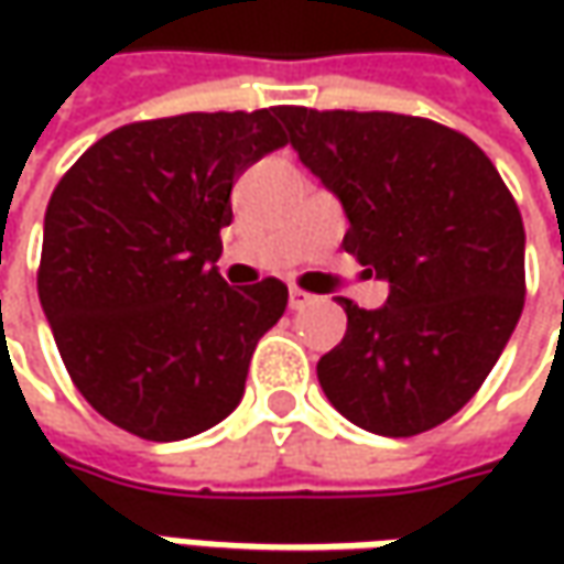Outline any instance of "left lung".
<instances>
[{
  "label": "left lung",
  "mask_w": 564,
  "mask_h": 564,
  "mask_svg": "<svg viewBox=\"0 0 564 564\" xmlns=\"http://www.w3.org/2000/svg\"><path fill=\"white\" fill-rule=\"evenodd\" d=\"M279 143L270 112H187L106 134L55 185L36 292L77 392L175 443L238 408L289 289L219 267L231 182Z\"/></svg>",
  "instance_id": "8db88e82"
}]
</instances>
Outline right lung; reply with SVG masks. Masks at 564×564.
I'll use <instances>...</instances> for the list:
<instances>
[{
  "instance_id": "right-lung-1",
  "label": "right lung",
  "mask_w": 564,
  "mask_h": 564,
  "mask_svg": "<svg viewBox=\"0 0 564 564\" xmlns=\"http://www.w3.org/2000/svg\"><path fill=\"white\" fill-rule=\"evenodd\" d=\"M348 216L345 253L389 282L348 304L316 364L326 399L379 436H417L484 386L524 307V223L462 131L395 112H326L304 156Z\"/></svg>"
}]
</instances>
